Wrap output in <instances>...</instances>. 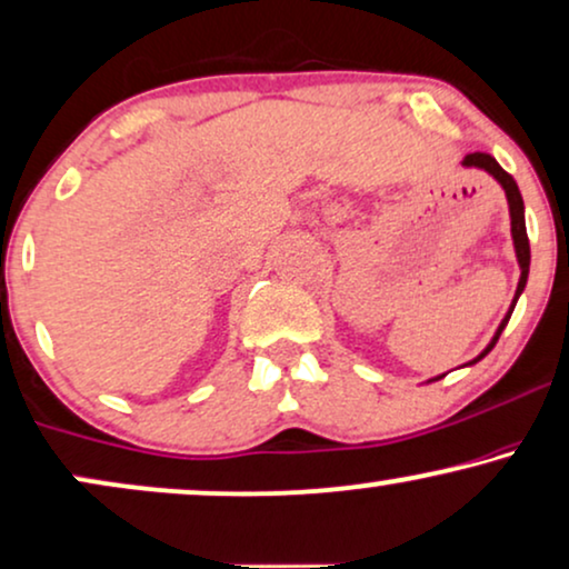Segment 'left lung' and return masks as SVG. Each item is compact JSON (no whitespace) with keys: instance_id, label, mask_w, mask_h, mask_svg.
Instances as JSON below:
<instances>
[{"instance_id":"obj_1","label":"left lung","mask_w":569,"mask_h":569,"mask_svg":"<svg viewBox=\"0 0 569 569\" xmlns=\"http://www.w3.org/2000/svg\"><path fill=\"white\" fill-rule=\"evenodd\" d=\"M462 164H465V168H478V170L488 172V176H491L493 181L499 183L501 189H505V197H507V204H509V231H512L515 257H517V264H520V280H517V291H515V299H512V305H509L507 315H505V318H501L499 328H496V333L491 336V341L486 343V349L480 351V355H478L476 359H470V362L462 365V368H470V365L480 362V359H483V357L488 355V351H491V349L496 347V341H499L501 330L507 328L509 318H512V312H515V305H517V299L522 297V291H525V283H528V272H530V243H528V231H525V204H522V193H520V189H517L515 178L509 176V172H507L505 168H501V164L496 162L491 154H486V152L467 154L465 160H462ZM443 376H446V372H443ZM443 376H438V378H443ZM438 378H430L428 383H433V380H438Z\"/></svg>"}]
</instances>
